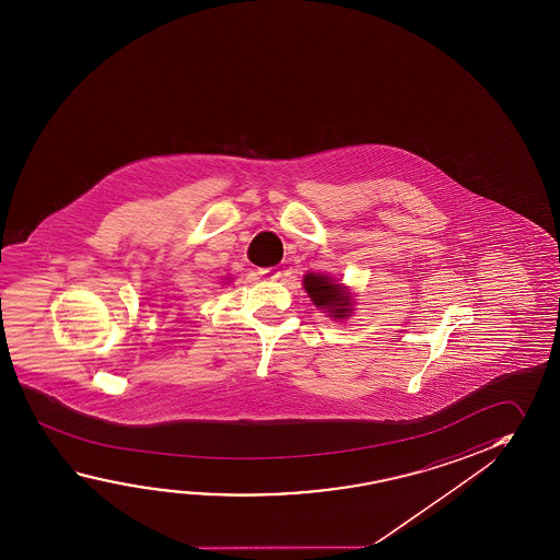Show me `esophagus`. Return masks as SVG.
I'll use <instances>...</instances> for the list:
<instances>
[{
	"mask_svg": "<svg viewBox=\"0 0 560 560\" xmlns=\"http://www.w3.org/2000/svg\"><path fill=\"white\" fill-rule=\"evenodd\" d=\"M257 276L264 277V279H279L281 277V271L277 269V267H261V269H257Z\"/></svg>",
	"mask_w": 560,
	"mask_h": 560,
	"instance_id": "esophagus-1",
	"label": "esophagus"
}]
</instances>
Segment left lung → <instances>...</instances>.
Segmentation results:
<instances>
[{
	"mask_svg": "<svg viewBox=\"0 0 560 560\" xmlns=\"http://www.w3.org/2000/svg\"><path fill=\"white\" fill-rule=\"evenodd\" d=\"M304 289L312 299V303L320 308H326L330 312L334 318H346L349 316V293L341 287V284L331 283L330 277L316 276V273H308L304 277Z\"/></svg>",
	"mask_w": 560,
	"mask_h": 560,
	"instance_id": "obj_1",
	"label": "left lung"
}]
</instances>
